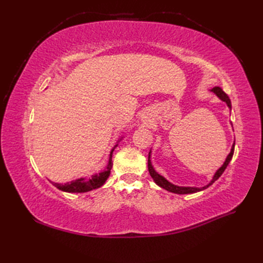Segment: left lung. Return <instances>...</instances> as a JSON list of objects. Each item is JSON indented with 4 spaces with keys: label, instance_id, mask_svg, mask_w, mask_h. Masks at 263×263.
<instances>
[{
    "label": "left lung",
    "instance_id": "left-lung-1",
    "mask_svg": "<svg viewBox=\"0 0 263 263\" xmlns=\"http://www.w3.org/2000/svg\"><path fill=\"white\" fill-rule=\"evenodd\" d=\"M212 92H214L215 94H216L217 97H218L221 101L226 102L229 108H232V103H230V99L228 98V95L220 89L219 86H215L214 89H212ZM234 150H235V145H233L232 151H230V154H229V155H228V157L226 158V161H225V163L220 166V168L217 170V172H216V173H215V176H214L213 180L209 183V184H208V185H205V186H203V187H189V186H187V187H185V186H178V185H174V184H172V183H170L169 181H166L162 176H160V174H158V173L155 171V169L153 168V165H151V161H150V159H149V158H150V153H149V156H148V170H149V173H150L151 178L154 179V181L157 183V184H158L159 186L163 187L164 190L169 191V192H173V193H177V194H190V193H196V192H200V191H202V190L208 189L210 185H212L213 183H214L215 181H216V180L221 176L222 172H224V171H225V169L227 168L228 163L230 162V160H232L233 155H234Z\"/></svg>",
    "mask_w": 263,
    "mask_h": 263
}]
</instances>
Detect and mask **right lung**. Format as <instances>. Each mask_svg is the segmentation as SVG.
Masks as SVG:
<instances>
[{"instance_id":"add662e5","label":"right lung","mask_w":263,"mask_h":263,"mask_svg":"<svg viewBox=\"0 0 263 263\" xmlns=\"http://www.w3.org/2000/svg\"><path fill=\"white\" fill-rule=\"evenodd\" d=\"M113 151H114V149L110 151L108 164L106 166V169L103 172H101L99 174H95V176H92V178H89V179L81 178V179L65 183V184L53 183V185L57 189H59L61 191H65V192H69V193H84V192H87V191L101 187L103 184H104L107 178L109 177L110 169H112V166H113V161H112Z\"/></svg>"}]
</instances>
